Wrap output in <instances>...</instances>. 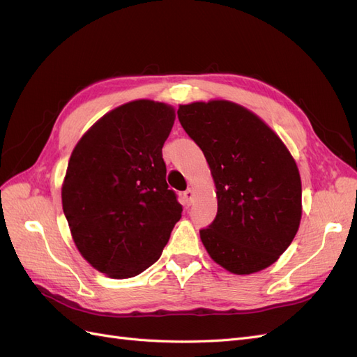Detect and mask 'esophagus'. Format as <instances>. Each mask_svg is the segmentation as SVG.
Returning <instances> with one entry per match:
<instances>
[{"label":"esophagus","mask_w":357,"mask_h":357,"mask_svg":"<svg viewBox=\"0 0 357 357\" xmlns=\"http://www.w3.org/2000/svg\"><path fill=\"white\" fill-rule=\"evenodd\" d=\"M193 197H195V193H193V190H192V189H188L186 192H183V199L186 201V204H188V205H190V204H192Z\"/></svg>","instance_id":"obj_1"}]
</instances>
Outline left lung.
<instances>
[{
  "label": "left lung",
  "instance_id": "8db88e82",
  "mask_svg": "<svg viewBox=\"0 0 357 357\" xmlns=\"http://www.w3.org/2000/svg\"><path fill=\"white\" fill-rule=\"evenodd\" d=\"M178 121L208 162L218 214L201 241L232 274L273 265L294 241L302 215L295 159L261 117L231 101L178 107Z\"/></svg>",
  "mask_w": 357,
  "mask_h": 357
}]
</instances>
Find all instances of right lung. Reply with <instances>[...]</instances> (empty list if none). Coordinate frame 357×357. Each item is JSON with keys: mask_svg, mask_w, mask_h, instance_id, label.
Returning <instances> with one entry per match:
<instances>
[{"mask_svg": "<svg viewBox=\"0 0 357 357\" xmlns=\"http://www.w3.org/2000/svg\"><path fill=\"white\" fill-rule=\"evenodd\" d=\"M174 121L165 102H126L92 125L71 153L63 214L80 255L112 278L153 265L181 218L162 159Z\"/></svg>", "mask_w": 357, "mask_h": 357, "instance_id": "obj_1", "label": "right lung"}]
</instances>
